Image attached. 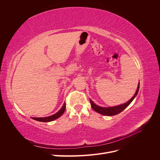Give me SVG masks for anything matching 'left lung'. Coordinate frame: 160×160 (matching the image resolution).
I'll use <instances>...</instances> for the list:
<instances>
[{
	"label": "left lung",
	"instance_id": "8db88e82",
	"mask_svg": "<svg viewBox=\"0 0 160 160\" xmlns=\"http://www.w3.org/2000/svg\"><path fill=\"white\" fill-rule=\"evenodd\" d=\"M139 83L138 86V89L136 92H135V95L132 97V98L130 100H129L127 103H125L124 104L120 105L119 106H115V107H111V108H101L99 107V106L95 105L93 101H92L90 99V103L92 108L94 111H95L96 112H98L100 114H102L104 115H108V116H112V115H115L119 113L122 112V111H123L125 108H126L128 106L132 103V101L133 100V99L136 97L138 91H139Z\"/></svg>",
	"mask_w": 160,
	"mask_h": 160
}]
</instances>
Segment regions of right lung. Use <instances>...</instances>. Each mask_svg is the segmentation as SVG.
Instances as JSON below:
<instances>
[{
    "label": "right lung",
    "mask_w": 160,
    "mask_h": 160,
    "mask_svg": "<svg viewBox=\"0 0 160 160\" xmlns=\"http://www.w3.org/2000/svg\"><path fill=\"white\" fill-rule=\"evenodd\" d=\"M66 109V104L65 102L64 103L62 107L61 108V109L58 111L57 113H56L55 114L52 115L51 116H49V117H46V118H32V119H35L36 121H38V122H52L53 120H55L57 118H59V117L62 115L65 112Z\"/></svg>",
    "instance_id": "right-lung-1"
}]
</instances>
